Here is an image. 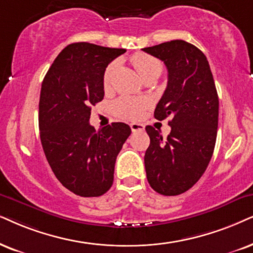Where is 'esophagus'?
Returning <instances> with one entry per match:
<instances>
[{
    "mask_svg": "<svg viewBox=\"0 0 253 253\" xmlns=\"http://www.w3.org/2000/svg\"><path fill=\"white\" fill-rule=\"evenodd\" d=\"M130 129L132 132H143L145 130V125L143 124H139V123H132L130 124Z\"/></svg>",
    "mask_w": 253,
    "mask_h": 253,
    "instance_id": "obj_1",
    "label": "esophagus"
}]
</instances>
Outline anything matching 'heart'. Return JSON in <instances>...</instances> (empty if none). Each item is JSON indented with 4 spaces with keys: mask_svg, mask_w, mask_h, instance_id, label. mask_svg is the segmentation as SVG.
I'll return each mask as SVG.
<instances>
[{
    "mask_svg": "<svg viewBox=\"0 0 253 253\" xmlns=\"http://www.w3.org/2000/svg\"><path fill=\"white\" fill-rule=\"evenodd\" d=\"M133 65L139 72V75L142 77L143 81L149 77H156L162 72V64L159 59L154 58V57L146 55V53H135L132 57ZM118 68V62L111 63L105 70L104 78H103V85L105 88H107L111 85L112 77H113L114 72ZM149 100L146 98H135V97H124L118 98L113 104H112V112L114 116L123 118V119L127 120H136L141 118L145 113V111L149 107Z\"/></svg>",
    "mask_w": 253,
    "mask_h": 253,
    "instance_id": "b5f03b06",
    "label": "heart"
}]
</instances>
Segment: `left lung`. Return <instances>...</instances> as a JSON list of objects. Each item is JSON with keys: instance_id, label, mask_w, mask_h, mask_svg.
Masks as SVG:
<instances>
[{"instance_id": "8db88e82", "label": "left lung", "mask_w": 253, "mask_h": 253, "mask_svg": "<svg viewBox=\"0 0 253 253\" xmlns=\"http://www.w3.org/2000/svg\"><path fill=\"white\" fill-rule=\"evenodd\" d=\"M142 50L167 66V88L154 117H170L171 127L167 139L154 127H146L150 139L145 154L147 180L156 193L176 196L200 180L211 160L218 95L207 57L193 44L175 40Z\"/></svg>"}]
</instances>
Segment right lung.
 <instances>
[{
    "mask_svg": "<svg viewBox=\"0 0 253 253\" xmlns=\"http://www.w3.org/2000/svg\"><path fill=\"white\" fill-rule=\"evenodd\" d=\"M125 52L72 43L42 83L38 125L44 154L60 183L79 196H101L110 189L117 156L132 132L124 123L99 130L88 123L91 107L104 99L105 70Z\"/></svg>",
    "mask_w": 253,
    "mask_h": 253,
    "instance_id": "obj_1",
    "label": "right lung"
}]
</instances>
